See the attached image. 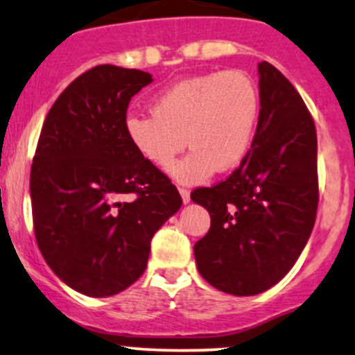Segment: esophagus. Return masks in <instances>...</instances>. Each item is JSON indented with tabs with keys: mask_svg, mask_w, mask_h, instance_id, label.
I'll return each mask as SVG.
<instances>
[{
	"mask_svg": "<svg viewBox=\"0 0 355 355\" xmlns=\"http://www.w3.org/2000/svg\"><path fill=\"white\" fill-rule=\"evenodd\" d=\"M178 192H180L184 204H189V202H190V192H189V190L184 189V187H180V189H178Z\"/></svg>",
	"mask_w": 355,
	"mask_h": 355,
	"instance_id": "obj_1",
	"label": "esophagus"
}]
</instances>
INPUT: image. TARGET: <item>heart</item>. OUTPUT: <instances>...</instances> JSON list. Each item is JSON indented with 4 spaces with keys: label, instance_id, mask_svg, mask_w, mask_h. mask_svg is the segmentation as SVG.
Listing matches in <instances>:
<instances>
[{
    "label": "heart",
    "instance_id": "heart-1",
    "mask_svg": "<svg viewBox=\"0 0 355 355\" xmlns=\"http://www.w3.org/2000/svg\"><path fill=\"white\" fill-rule=\"evenodd\" d=\"M259 114V89L248 73L209 72L158 92L153 112H130L124 135L158 170H168L185 145L192 146L171 175L180 184H204L217 170L236 168L248 157Z\"/></svg>",
    "mask_w": 355,
    "mask_h": 355
}]
</instances>
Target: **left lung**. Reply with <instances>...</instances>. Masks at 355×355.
Returning <instances> with one entry per match:
<instances>
[{
  "mask_svg": "<svg viewBox=\"0 0 355 355\" xmlns=\"http://www.w3.org/2000/svg\"><path fill=\"white\" fill-rule=\"evenodd\" d=\"M258 73L261 114L248 157L227 180L190 196L210 216L193 246L197 270L236 297L270 290L293 268L318 205L313 119L278 69L259 62Z\"/></svg>",
  "mask_w": 355,
  "mask_h": 355,
  "instance_id": "8db88e82",
  "label": "left lung"
}]
</instances>
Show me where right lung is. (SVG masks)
Returning <instances> with one entry per match:
<instances>
[{"instance_id": "add662e5", "label": "right lung", "mask_w": 355, "mask_h": 355, "mask_svg": "<svg viewBox=\"0 0 355 355\" xmlns=\"http://www.w3.org/2000/svg\"><path fill=\"white\" fill-rule=\"evenodd\" d=\"M151 83L143 70L97 65L58 96L42 128L30 173L35 237L50 270L87 297L133 285L155 232L182 207L124 135L131 97Z\"/></svg>"}]
</instances>
